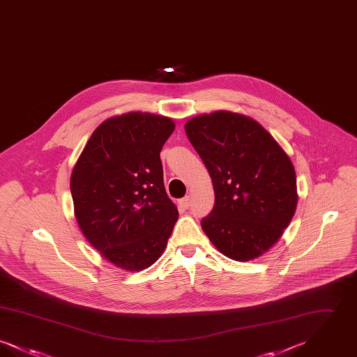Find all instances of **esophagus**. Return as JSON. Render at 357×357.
Listing matches in <instances>:
<instances>
[{
    "mask_svg": "<svg viewBox=\"0 0 357 357\" xmlns=\"http://www.w3.org/2000/svg\"><path fill=\"white\" fill-rule=\"evenodd\" d=\"M181 206L183 207V208H188L190 207V197H185L183 199H181Z\"/></svg>",
    "mask_w": 357,
    "mask_h": 357,
    "instance_id": "esophagus-1",
    "label": "esophagus"
}]
</instances>
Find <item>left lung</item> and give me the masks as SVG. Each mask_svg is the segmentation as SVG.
<instances>
[{
	"mask_svg": "<svg viewBox=\"0 0 357 357\" xmlns=\"http://www.w3.org/2000/svg\"><path fill=\"white\" fill-rule=\"evenodd\" d=\"M185 130L215 194L201 222L206 236L236 261L268 252L297 206L296 171L287 153L259 123L229 111L192 118Z\"/></svg>",
	"mask_w": 357,
	"mask_h": 357,
	"instance_id": "1",
	"label": "left lung"
}]
</instances>
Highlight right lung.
Returning a JSON list of instances; mask_svg holds the SVG:
<instances>
[{"mask_svg": "<svg viewBox=\"0 0 357 357\" xmlns=\"http://www.w3.org/2000/svg\"><path fill=\"white\" fill-rule=\"evenodd\" d=\"M174 128L169 118L142 112L105 120L72 171L70 194L84 237L121 269L151 266L178 220L160 160Z\"/></svg>", "mask_w": 357, "mask_h": 357, "instance_id": "right-lung-1", "label": "right lung"}]
</instances>
